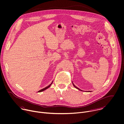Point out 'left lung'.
<instances>
[{
	"label": "left lung",
	"mask_w": 124,
	"mask_h": 124,
	"mask_svg": "<svg viewBox=\"0 0 124 124\" xmlns=\"http://www.w3.org/2000/svg\"><path fill=\"white\" fill-rule=\"evenodd\" d=\"M72 84H73V86H74V87H75V88H76V89H78V90H79V91H82V90H80V89H79V88H77V87H76V86H75V85H74V84H73V82H72ZM88 92H90V91H88Z\"/></svg>",
	"instance_id": "left-lung-1"
}]
</instances>
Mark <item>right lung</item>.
<instances>
[{
	"mask_svg": "<svg viewBox=\"0 0 124 124\" xmlns=\"http://www.w3.org/2000/svg\"><path fill=\"white\" fill-rule=\"evenodd\" d=\"M53 82H52V83L50 85H49L48 86H47V87H45V88H44V89H42V90H40V91H39L38 92V93H40V92H43V91H45V90H46V89H48L51 86V85L53 84Z\"/></svg>",
	"mask_w": 124,
	"mask_h": 124,
	"instance_id": "add662e5",
	"label": "right lung"
}]
</instances>
